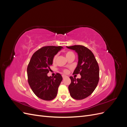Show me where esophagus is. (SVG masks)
Masks as SVG:
<instances>
[{"instance_id": "34e87169", "label": "esophagus", "mask_w": 127, "mask_h": 127, "mask_svg": "<svg viewBox=\"0 0 127 127\" xmlns=\"http://www.w3.org/2000/svg\"><path fill=\"white\" fill-rule=\"evenodd\" d=\"M63 78L64 79V78H66V77H67V76H66V75H63Z\"/></svg>"}]
</instances>
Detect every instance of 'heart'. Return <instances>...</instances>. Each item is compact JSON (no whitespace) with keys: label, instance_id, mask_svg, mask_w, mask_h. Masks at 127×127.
Masks as SVG:
<instances>
[{"label":"heart","instance_id":"heart-1","mask_svg":"<svg viewBox=\"0 0 127 127\" xmlns=\"http://www.w3.org/2000/svg\"><path fill=\"white\" fill-rule=\"evenodd\" d=\"M72 55H74V53H73L71 51H67L66 53H65V56H66L67 58L68 57H70V56H72ZM57 56L56 55L54 57V58H53V61H55V60H56V59L57 58ZM64 72H67V70H64Z\"/></svg>","mask_w":127,"mask_h":127}]
</instances>
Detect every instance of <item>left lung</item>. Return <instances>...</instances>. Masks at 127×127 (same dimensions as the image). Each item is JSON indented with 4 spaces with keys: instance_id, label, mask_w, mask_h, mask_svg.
<instances>
[{
    "instance_id": "obj_1",
    "label": "left lung",
    "mask_w": 127,
    "mask_h": 127,
    "mask_svg": "<svg viewBox=\"0 0 127 127\" xmlns=\"http://www.w3.org/2000/svg\"><path fill=\"white\" fill-rule=\"evenodd\" d=\"M67 48L75 50L78 55V64L74 74H79L81 78L70 77L71 83L68 86L71 96L83 99L90 96L96 87L99 80V67L92 52L83 45H75Z\"/></svg>"
}]
</instances>
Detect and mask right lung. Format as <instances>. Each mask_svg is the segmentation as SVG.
<instances>
[{
    "label": "right lung",
    "instance_id": "1",
    "mask_svg": "<svg viewBox=\"0 0 127 127\" xmlns=\"http://www.w3.org/2000/svg\"><path fill=\"white\" fill-rule=\"evenodd\" d=\"M63 48L61 46H47L38 50L33 55L27 68L28 82L33 93L45 101L54 99L62 81L61 75L48 76L55 56Z\"/></svg>",
    "mask_w": 127,
    "mask_h": 127
}]
</instances>
